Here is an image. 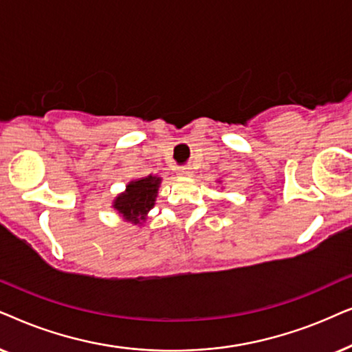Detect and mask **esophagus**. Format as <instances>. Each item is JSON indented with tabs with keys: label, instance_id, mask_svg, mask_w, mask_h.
<instances>
[{
	"label": "esophagus",
	"instance_id": "1",
	"mask_svg": "<svg viewBox=\"0 0 352 352\" xmlns=\"http://www.w3.org/2000/svg\"><path fill=\"white\" fill-rule=\"evenodd\" d=\"M191 173H193V172H191V167H188V166L177 168V175H179V177H190Z\"/></svg>",
	"mask_w": 352,
	"mask_h": 352
}]
</instances>
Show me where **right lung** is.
Returning <instances> with one entry per match:
<instances>
[{
	"mask_svg": "<svg viewBox=\"0 0 352 352\" xmlns=\"http://www.w3.org/2000/svg\"><path fill=\"white\" fill-rule=\"evenodd\" d=\"M162 177L148 175L129 182L125 190L112 201V208L125 222L143 225L146 222L149 210L156 204Z\"/></svg>",
	"mask_w": 352,
	"mask_h": 352,
	"instance_id": "add662e5",
	"label": "right lung"
}]
</instances>
